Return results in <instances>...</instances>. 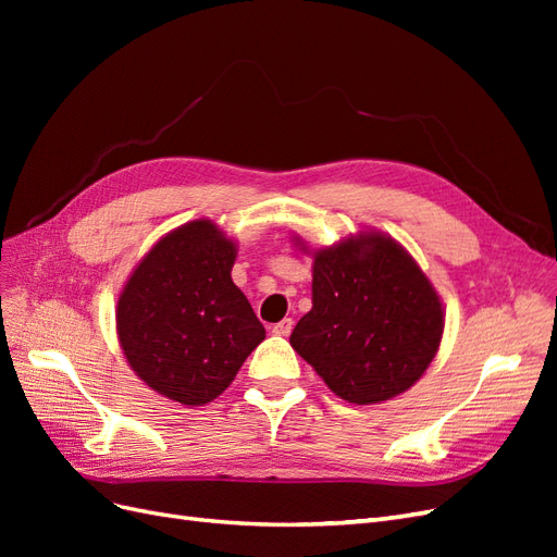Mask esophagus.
Segmentation results:
<instances>
[{"label":"esophagus","instance_id":"esophagus-1","mask_svg":"<svg viewBox=\"0 0 557 557\" xmlns=\"http://www.w3.org/2000/svg\"><path fill=\"white\" fill-rule=\"evenodd\" d=\"M290 332H293V318H283L281 323L274 325V334H278V336H288Z\"/></svg>","mask_w":557,"mask_h":557}]
</instances>
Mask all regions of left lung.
<instances>
[{
  "label": "left lung",
  "instance_id": "1",
  "mask_svg": "<svg viewBox=\"0 0 557 557\" xmlns=\"http://www.w3.org/2000/svg\"><path fill=\"white\" fill-rule=\"evenodd\" d=\"M311 299L290 346L350 404L409 391L440 350L442 299L387 234L358 232L315 250Z\"/></svg>",
  "mask_w": 557,
  "mask_h": 557
}]
</instances>
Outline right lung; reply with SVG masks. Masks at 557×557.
<instances>
[{
	"instance_id": "1",
	"label": "right lung",
	"mask_w": 557,
	"mask_h": 557,
	"mask_svg": "<svg viewBox=\"0 0 557 557\" xmlns=\"http://www.w3.org/2000/svg\"><path fill=\"white\" fill-rule=\"evenodd\" d=\"M237 244L190 221L150 248L117 297L115 330L148 387L201 407L234 381L264 327L232 281Z\"/></svg>"
}]
</instances>
